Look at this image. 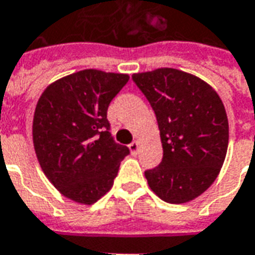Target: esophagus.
Listing matches in <instances>:
<instances>
[{"label": "esophagus", "instance_id": "34e87169", "mask_svg": "<svg viewBox=\"0 0 255 255\" xmlns=\"http://www.w3.org/2000/svg\"><path fill=\"white\" fill-rule=\"evenodd\" d=\"M128 147H129V150H131V153H136V152H138V150H139V142L133 140V142H131V143L128 145Z\"/></svg>", "mask_w": 255, "mask_h": 255}]
</instances>
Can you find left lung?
I'll use <instances>...</instances> for the list:
<instances>
[{"mask_svg": "<svg viewBox=\"0 0 255 255\" xmlns=\"http://www.w3.org/2000/svg\"><path fill=\"white\" fill-rule=\"evenodd\" d=\"M157 119L163 158L145 171L149 186L171 204L202 195L227 156L229 126L224 103L207 83L177 69L133 74Z\"/></svg>", "mask_w": 255, "mask_h": 255, "instance_id": "left-lung-1", "label": "left lung"}]
</instances>
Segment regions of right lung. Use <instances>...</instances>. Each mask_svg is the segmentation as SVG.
<instances>
[{
  "label": "right lung",
  "mask_w": 255,
  "mask_h": 255,
  "mask_svg": "<svg viewBox=\"0 0 255 255\" xmlns=\"http://www.w3.org/2000/svg\"><path fill=\"white\" fill-rule=\"evenodd\" d=\"M127 74L83 70L55 81L38 99L33 142L44 174L67 199L99 200L129 154L110 133L108 109Z\"/></svg>",
  "instance_id": "obj_1"
}]
</instances>
